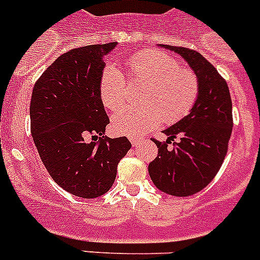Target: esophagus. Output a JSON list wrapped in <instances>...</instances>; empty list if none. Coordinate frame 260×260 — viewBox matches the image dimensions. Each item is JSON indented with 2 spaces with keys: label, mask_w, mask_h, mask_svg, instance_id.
I'll use <instances>...</instances> for the list:
<instances>
[{
  "label": "esophagus",
  "mask_w": 260,
  "mask_h": 260,
  "mask_svg": "<svg viewBox=\"0 0 260 260\" xmlns=\"http://www.w3.org/2000/svg\"><path fill=\"white\" fill-rule=\"evenodd\" d=\"M130 141H132V144H133V146H134V147H137L138 146V144H139V143H141V138H130Z\"/></svg>",
  "instance_id": "1"
}]
</instances>
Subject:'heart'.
Segmentation results:
<instances>
[{
    "label": "heart",
    "instance_id": "heart-1",
    "mask_svg": "<svg viewBox=\"0 0 260 260\" xmlns=\"http://www.w3.org/2000/svg\"><path fill=\"white\" fill-rule=\"evenodd\" d=\"M132 79L146 80L141 105L122 107L127 98V80L113 63L103 69L99 95L108 109L117 110L112 128L118 135L138 138L157 127L162 121L174 123L192 110L198 102L201 82L190 68H182L173 56L158 49H147L126 59Z\"/></svg>",
    "mask_w": 260,
    "mask_h": 260
}]
</instances>
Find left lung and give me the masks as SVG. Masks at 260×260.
Instances as JSON below:
<instances>
[{"instance_id": "left-lung-1", "label": "left lung", "mask_w": 260, "mask_h": 260, "mask_svg": "<svg viewBox=\"0 0 260 260\" xmlns=\"http://www.w3.org/2000/svg\"><path fill=\"white\" fill-rule=\"evenodd\" d=\"M187 61L198 75L201 92L192 110L164 130L167 142L152 139L157 157L148 165L155 186L173 197H190L203 190L221 168L233 127L229 87L215 66L197 50L162 45ZM178 136L180 142L169 144Z\"/></svg>"}]
</instances>
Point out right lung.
<instances>
[{
	"label": "right lung",
	"instance_id": "1",
	"mask_svg": "<svg viewBox=\"0 0 260 260\" xmlns=\"http://www.w3.org/2000/svg\"><path fill=\"white\" fill-rule=\"evenodd\" d=\"M116 45H87L63 53L32 89L31 134L41 161L57 185L79 198L105 194L116 180L117 164L132 148L126 137H104L109 118L99 80L103 57Z\"/></svg>",
	"mask_w": 260,
	"mask_h": 260
}]
</instances>
